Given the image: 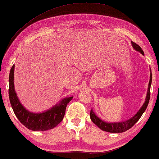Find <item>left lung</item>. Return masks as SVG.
Returning a JSON list of instances; mask_svg holds the SVG:
<instances>
[{
  "mask_svg": "<svg viewBox=\"0 0 159 159\" xmlns=\"http://www.w3.org/2000/svg\"><path fill=\"white\" fill-rule=\"evenodd\" d=\"M132 45L133 47V48L137 51H139L141 54L144 55V52L142 50V48L139 46L138 44H136L135 43L132 42ZM151 82H152V74L151 70V76H150V81L148 83V92L146 98H145V103H143L142 107L140 108V110L137 112V114L134 115V116H132L131 119H128L127 121H121V122H114V123H108L98 118L96 115L95 114V113L93 112V109H91L90 113V116L91 120L95 125H97L100 129L103 130V131L111 132V133H120V132H124L127 131L129 129H130L132 127L135 125V123L138 121L140 118L142 116L143 113L147 108V106L148 105L150 96H151Z\"/></svg>",
  "mask_w": 159,
  "mask_h": 159,
  "instance_id": "8db88e82",
  "label": "left lung"
}]
</instances>
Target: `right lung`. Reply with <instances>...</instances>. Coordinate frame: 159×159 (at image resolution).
<instances>
[{
  "mask_svg": "<svg viewBox=\"0 0 159 159\" xmlns=\"http://www.w3.org/2000/svg\"><path fill=\"white\" fill-rule=\"evenodd\" d=\"M14 72V65H13L9 74L8 95L11 105L17 119L27 129L32 131H46L56 127L64 119L67 104L73 97H67L62 99L58 104L45 112H30L21 105L15 92Z\"/></svg>",
  "mask_w": 159,
  "mask_h": 159,
  "instance_id": "right-lung-1",
  "label": "right lung"
}]
</instances>
